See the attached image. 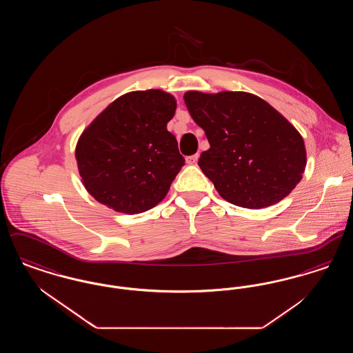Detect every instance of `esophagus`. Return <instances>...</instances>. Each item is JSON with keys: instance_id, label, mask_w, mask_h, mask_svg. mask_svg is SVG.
I'll list each match as a JSON object with an SVG mask.
<instances>
[{"instance_id": "1", "label": "esophagus", "mask_w": 353, "mask_h": 353, "mask_svg": "<svg viewBox=\"0 0 353 353\" xmlns=\"http://www.w3.org/2000/svg\"><path fill=\"white\" fill-rule=\"evenodd\" d=\"M199 157H200V154H199V153L192 154V156H188V157H186V163H188L189 165H193V164H196V163H197Z\"/></svg>"}]
</instances>
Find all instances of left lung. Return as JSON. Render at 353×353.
<instances>
[{"label":"left lung","mask_w":353,"mask_h":353,"mask_svg":"<svg viewBox=\"0 0 353 353\" xmlns=\"http://www.w3.org/2000/svg\"><path fill=\"white\" fill-rule=\"evenodd\" d=\"M184 101L210 144L199 165L222 199L261 209L283 200L302 180V136L269 103L233 91H188Z\"/></svg>","instance_id":"8db88e82"}]
</instances>
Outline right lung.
<instances>
[{
    "label": "right lung",
    "instance_id": "right-lung-1",
    "mask_svg": "<svg viewBox=\"0 0 353 353\" xmlns=\"http://www.w3.org/2000/svg\"><path fill=\"white\" fill-rule=\"evenodd\" d=\"M176 99L134 91L111 103L79 137L75 157L84 186L103 205L137 214L161 201L185 165L167 130Z\"/></svg>",
    "mask_w": 353,
    "mask_h": 353
}]
</instances>
